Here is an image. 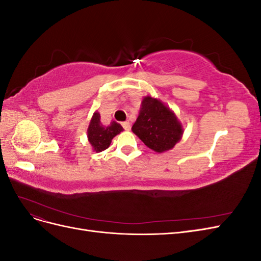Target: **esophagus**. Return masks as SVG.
<instances>
[{"instance_id":"obj_1","label":"esophagus","mask_w":261,"mask_h":261,"mask_svg":"<svg viewBox=\"0 0 261 261\" xmlns=\"http://www.w3.org/2000/svg\"><path fill=\"white\" fill-rule=\"evenodd\" d=\"M122 125H123V127H124L125 130H129L130 129L129 122H124V123H122Z\"/></svg>"}]
</instances>
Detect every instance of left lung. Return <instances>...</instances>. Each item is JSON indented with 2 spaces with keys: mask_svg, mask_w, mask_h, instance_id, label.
Wrapping results in <instances>:
<instances>
[{
  "mask_svg": "<svg viewBox=\"0 0 261 261\" xmlns=\"http://www.w3.org/2000/svg\"><path fill=\"white\" fill-rule=\"evenodd\" d=\"M133 133L153 151L162 153L174 148L183 137L184 127L174 111L159 99L144 97Z\"/></svg>",
  "mask_w": 261,
  "mask_h": 261,
  "instance_id": "obj_1",
  "label": "left lung"
}]
</instances>
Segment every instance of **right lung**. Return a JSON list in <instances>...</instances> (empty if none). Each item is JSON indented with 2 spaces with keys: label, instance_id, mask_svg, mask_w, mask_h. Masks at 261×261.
<instances>
[{
  "label": "right lung",
  "instance_id": "1",
  "mask_svg": "<svg viewBox=\"0 0 261 261\" xmlns=\"http://www.w3.org/2000/svg\"><path fill=\"white\" fill-rule=\"evenodd\" d=\"M123 130L121 124L115 121H112L109 125H105L100 120V113L96 111L87 129V137L93 151L101 152L108 149L112 139Z\"/></svg>",
  "mask_w": 261,
  "mask_h": 261
}]
</instances>
